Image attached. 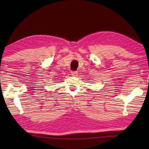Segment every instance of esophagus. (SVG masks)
Returning <instances> with one entry per match:
<instances>
[{
	"mask_svg": "<svg viewBox=\"0 0 149 149\" xmlns=\"http://www.w3.org/2000/svg\"><path fill=\"white\" fill-rule=\"evenodd\" d=\"M71 75L72 76H74V77H76L78 75V72L77 71H74V72H71Z\"/></svg>",
	"mask_w": 149,
	"mask_h": 149,
	"instance_id": "1",
	"label": "esophagus"
}]
</instances>
